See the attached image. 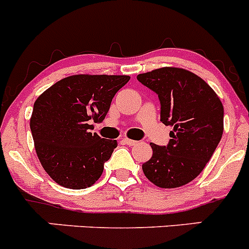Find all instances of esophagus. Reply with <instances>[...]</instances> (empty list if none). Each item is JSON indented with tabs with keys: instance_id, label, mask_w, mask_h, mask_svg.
Wrapping results in <instances>:
<instances>
[{
	"instance_id": "1",
	"label": "esophagus",
	"mask_w": 249,
	"mask_h": 249,
	"mask_svg": "<svg viewBox=\"0 0 249 249\" xmlns=\"http://www.w3.org/2000/svg\"><path fill=\"white\" fill-rule=\"evenodd\" d=\"M123 142H124V143H126L127 145H129V146L136 145V144L138 143V142H137V141H132V139H128V138H124V139H123Z\"/></svg>"
}]
</instances>
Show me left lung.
Masks as SVG:
<instances>
[{
    "label": "left lung",
    "instance_id": "obj_1",
    "mask_svg": "<svg viewBox=\"0 0 249 249\" xmlns=\"http://www.w3.org/2000/svg\"><path fill=\"white\" fill-rule=\"evenodd\" d=\"M137 79L158 95L160 121L174 128L167 145L150 144L153 156L142 166L144 175L161 188L187 184L203 171L221 139V101L202 78L182 68H159Z\"/></svg>",
    "mask_w": 249,
    "mask_h": 249
}]
</instances>
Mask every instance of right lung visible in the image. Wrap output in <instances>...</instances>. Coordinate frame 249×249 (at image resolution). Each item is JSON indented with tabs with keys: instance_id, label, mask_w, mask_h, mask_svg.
Segmentation results:
<instances>
[{
	"instance_id": "obj_1",
	"label": "right lung",
	"mask_w": 249,
	"mask_h": 249,
	"mask_svg": "<svg viewBox=\"0 0 249 249\" xmlns=\"http://www.w3.org/2000/svg\"><path fill=\"white\" fill-rule=\"evenodd\" d=\"M128 80V75H71L36 99L30 131L37 158L53 181L82 189L100 178L117 142L91 133L90 122L105 118Z\"/></svg>"
}]
</instances>
